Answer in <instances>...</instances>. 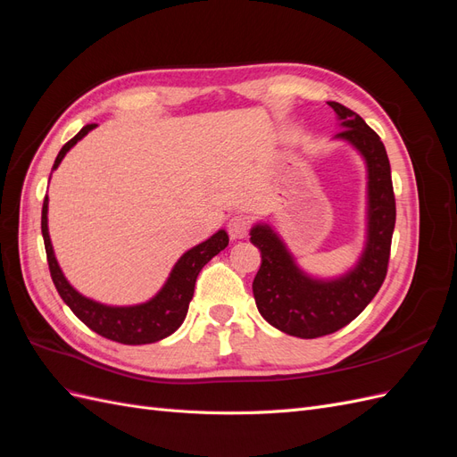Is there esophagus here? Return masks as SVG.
<instances>
[{
    "label": "esophagus",
    "instance_id": "esophagus-1",
    "mask_svg": "<svg viewBox=\"0 0 457 457\" xmlns=\"http://www.w3.org/2000/svg\"><path fill=\"white\" fill-rule=\"evenodd\" d=\"M227 228L232 240H242L247 237V232H250V219L245 215H234L230 217Z\"/></svg>",
    "mask_w": 457,
    "mask_h": 457
}]
</instances>
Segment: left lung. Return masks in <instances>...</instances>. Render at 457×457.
<instances>
[{"instance_id": "8db88e82", "label": "left lung", "mask_w": 457, "mask_h": 457, "mask_svg": "<svg viewBox=\"0 0 457 457\" xmlns=\"http://www.w3.org/2000/svg\"><path fill=\"white\" fill-rule=\"evenodd\" d=\"M341 120L336 137L354 145L368 163V242L358 265L337 280H314L301 272L269 225L252 228L261 252L253 297L265 320L287 336L314 339L353 322L376 297L386 276L396 204L386 150L368 123L339 103H328Z\"/></svg>"}]
</instances>
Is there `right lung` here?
<instances>
[{
    "mask_svg": "<svg viewBox=\"0 0 457 457\" xmlns=\"http://www.w3.org/2000/svg\"><path fill=\"white\" fill-rule=\"evenodd\" d=\"M93 128H96V123H87L86 128H81V131L74 139H71L61 148L57 160L53 163V170L59 168V163L62 162L66 152L79 139H84ZM41 234H44L51 278L62 301L71 307V311L81 322L95 331V334L123 345H146L171 336L185 320L188 303L192 295H195V284L202 267L228 245L227 232H215L210 240L192 247V250H188L175 262L168 282H165V286L160 289L156 297H152L150 301L143 303V305L135 307H106L101 305V303H95L84 295H79L76 289L66 282L59 262L54 259L47 230V195L44 200V207H41Z\"/></svg>",
    "mask_w": 457,
    "mask_h": 457,
    "instance_id": "1",
    "label": "right lung"
}]
</instances>
